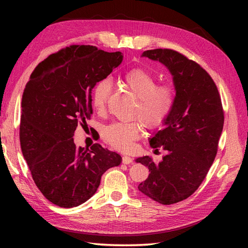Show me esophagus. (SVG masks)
Listing matches in <instances>:
<instances>
[{
  "label": "esophagus",
  "mask_w": 248,
  "mask_h": 248,
  "mask_svg": "<svg viewBox=\"0 0 248 248\" xmlns=\"http://www.w3.org/2000/svg\"><path fill=\"white\" fill-rule=\"evenodd\" d=\"M122 162L124 164H130L132 162V158H131V157H129V156H123Z\"/></svg>",
  "instance_id": "esophagus-1"
}]
</instances>
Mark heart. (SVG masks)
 I'll use <instances>...</instances> for the list:
<instances>
[{"label":"heart","instance_id":"heart-1","mask_svg":"<svg viewBox=\"0 0 248 248\" xmlns=\"http://www.w3.org/2000/svg\"><path fill=\"white\" fill-rule=\"evenodd\" d=\"M121 82L127 91L137 98L131 117L140 120L150 129L162 126L174 107V89L169 85H157L154 74L140 67L127 71L122 77ZM110 89V80L103 78L97 81L92 90V107L99 114L107 108ZM140 123H111L102 129V138L108 145L118 150H129L141 136L142 125Z\"/></svg>","mask_w":248,"mask_h":248}]
</instances>
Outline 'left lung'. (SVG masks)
Returning a JSON list of instances; mask_svg holds the SVG:
<instances>
[{
  "label": "left lung",
  "instance_id": "left-lung-1",
  "mask_svg": "<svg viewBox=\"0 0 248 248\" xmlns=\"http://www.w3.org/2000/svg\"><path fill=\"white\" fill-rule=\"evenodd\" d=\"M142 57L167 66L176 96L164 127L150 139L155 151L162 147L168 155L158 163L150 156L137 159L150 171L139 190L162 205L176 204L199 188L215 159L224 122L221 98L209 73L180 52L157 48Z\"/></svg>",
  "mask_w": 248,
  "mask_h": 248
}]
</instances>
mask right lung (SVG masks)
<instances>
[{"label": "right lung", "instance_id": "1", "mask_svg": "<svg viewBox=\"0 0 248 248\" xmlns=\"http://www.w3.org/2000/svg\"><path fill=\"white\" fill-rule=\"evenodd\" d=\"M122 60L120 51L70 46L40 62L27 82L21 99V152L36 186L59 207L88 201L104 172L121 163V156L99 144L77 148L73 136L91 118L95 84Z\"/></svg>", "mask_w": 248, "mask_h": 248}]
</instances>
